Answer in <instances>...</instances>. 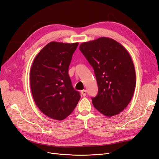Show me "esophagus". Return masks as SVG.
Segmentation results:
<instances>
[{"mask_svg":"<svg viewBox=\"0 0 159 159\" xmlns=\"http://www.w3.org/2000/svg\"><path fill=\"white\" fill-rule=\"evenodd\" d=\"M81 93H82V94H83V96H86V90H82L81 91Z\"/></svg>","mask_w":159,"mask_h":159,"instance_id":"1","label":"esophagus"}]
</instances>
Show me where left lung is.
<instances>
[{
	"label": "left lung",
	"mask_w": 159,
	"mask_h": 159,
	"mask_svg": "<svg viewBox=\"0 0 159 159\" xmlns=\"http://www.w3.org/2000/svg\"><path fill=\"white\" fill-rule=\"evenodd\" d=\"M80 52L94 70L98 93L94 107L107 116L119 114L130 102L136 87V72L130 55L114 39L100 37L85 42Z\"/></svg>",
	"instance_id": "8db88e82"
}]
</instances>
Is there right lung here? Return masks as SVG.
<instances>
[{
    "label": "right lung",
    "mask_w": 159,
    "mask_h": 159,
    "mask_svg": "<svg viewBox=\"0 0 159 159\" xmlns=\"http://www.w3.org/2000/svg\"><path fill=\"white\" fill-rule=\"evenodd\" d=\"M78 43L50 42L34 57L30 70L34 101L50 118L62 120L71 113L80 98L68 74Z\"/></svg>",
    "instance_id": "obj_1"
}]
</instances>
